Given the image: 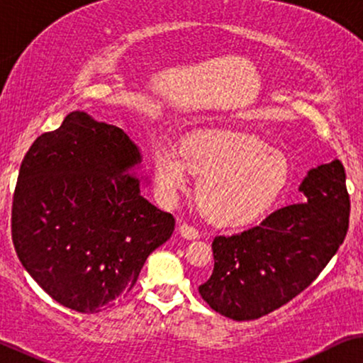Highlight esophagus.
Returning <instances> with one entry per match:
<instances>
[{
  "label": "esophagus",
  "mask_w": 363,
  "mask_h": 363,
  "mask_svg": "<svg viewBox=\"0 0 363 363\" xmlns=\"http://www.w3.org/2000/svg\"><path fill=\"white\" fill-rule=\"evenodd\" d=\"M179 232H181V235L182 238H186V239H197L201 235V232H199V229H197V227H194V225H191V224H181V227H179Z\"/></svg>",
  "instance_id": "1"
}]
</instances>
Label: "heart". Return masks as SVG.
I'll list each match as a JSON object with an SVG mask.
<instances>
[{"label":"heart","mask_w":363,"mask_h":363,"mask_svg":"<svg viewBox=\"0 0 363 363\" xmlns=\"http://www.w3.org/2000/svg\"><path fill=\"white\" fill-rule=\"evenodd\" d=\"M156 184L172 201L189 186L191 172L202 176L197 201L214 222L239 225L254 220L277 199L289 177L282 154L264 139L240 129H204L191 134L182 151L157 149Z\"/></svg>","instance_id":"b5f03b06"}]
</instances>
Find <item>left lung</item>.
I'll use <instances>...</instances> for the list:
<instances>
[{
    "label": "left lung",
    "mask_w": 363,
    "mask_h": 363,
    "mask_svg": "<svg viewBox=\"0 0 363 363\" xmlns=\"http://www.w3.org/2000/svg\"><path fill=\"white\" fill-rule=\"evenodd\" d=\"M298 189L307 202L214 239V270L199 294L220 315L255 320L286 306L311 286L344 242L350 216L344 164L335 159L311 169Z\"/></svg>",
    "instance_id": "left-lung-1"
}]
</instances>
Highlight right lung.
<instances>
[{"label":"right lung","mask_w":363,"mask_h":363,"mask_svg":"<svg viewBox=\"0 0 363 363\" xmlns=\"http://www.w3.org/2000/svg\"><path fill=\"white\" fill-rule=\"evenodd\" d=\"M141 154L118 125L72 111L28 149L11 206L23 267L61 306L98 313L128 296L172 214L141 196Z\"/></svg>","instance_id":"obj_1"}]
</instances>
